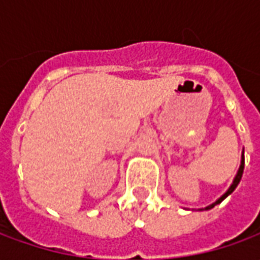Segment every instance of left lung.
Listing matches in <instances>:
<instances>
[{"mask_svg": "<svg viewBox=\"0 0 260 260\" xmlns=\"http://www.w3.org/2000/svg\"><path fill=\"white\" fill-rule=\"evenodd\" d=\"M244 164H245V157H244V150H242V154H241V164H240V169H238V171H237V174H235L234 180H233V184L230 185V188L227 189V191L224 192L223 195L218 198L217 201L213 202L212 205H209V206L203 207V209H199V210H209V209H213V207L216 206V205H218V203H221V202L227 198L229 195H231L233 192H234V189L238 186V184H240L241 178H242V173H244Z\"/></svg>", "mask_w": 260, "mask_h": 260, "instance_id": "obj_1", "label": "left lung"}]
</instances>
